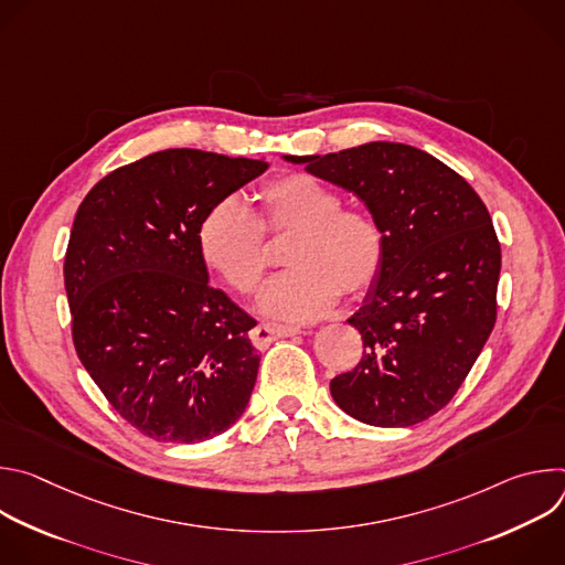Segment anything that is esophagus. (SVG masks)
I'll return each instance as SVG.
<instances>
[{
	"label": "esophagus",
	"mask_w": 565,
	"mask_h": 565,
	"mask_svg": "<svg viewBox=\"0 0 565 565\" xmlns=\"http://www.w3.org/2000/svg\"><path fill=\"white\" fill-rule=\"evenodd\" d=\"M301 331L295 329V327H279V324H268V321H264V324L255 327L250 338H253V344L257 349H266L270 342L279 340V338H292V335H299Z\"/></svg>",
	"instance_id": "34e87169"
}]
</instances>
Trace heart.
Segmentation results:
<instances>
[{
  "label": "heart",
  "instance_id": "obj_1",
  "mask_svg": "<svg viewBox=\"0 0 565 565\" xmlns=\"http://www.w3.org/2000/svg\"><path fill=\"white\" fill-rule=\"evenodd\" d=\"M255 216L234 196L207 207L199 223L201 259L238 295L259 290L266 275L264 232L290 234L284 262L262 295L264 315L308 324L327 315L340 292L364 295L384 266L386 238L380 221L362 207H344L340 192L306 172L279 177L262 188Z\"/></svg>",
  "mask_w": 565,
  "mask_h": 565
}]
</instances>
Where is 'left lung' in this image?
Returning <instances> with one entry per match:
<instances>
[{"label":"left lung","instance_id":"left-lung-1","mask_svg":"<svg viewBox=\"0 0 565 565\" xmlns=\"http://www.w3.org/2000/svg\"><path fill=\"white\" fill-rule=\"evenodd\" d=\"M353 192L380 221L384 266L349 319L360 364L331 380L338 407L373 427H412L456 395L497 321L501 244L471 185L431 153L375 140L284 156Z\"/></svg>","mask_w":565,"mask_h":565}]
</instances>
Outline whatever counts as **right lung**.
<instances>
[{
	"mask_svg": "<svg viewBox=\"0 0 565 565\" xmlns=\"http://www.w3.org/2000/svg\"><path fill=\"white\" fill-rule=\"evenodd\" d=\"M266 160L166 149L118 168L79 203L64 257L73 344L111 407L160 443H203L246 412L257 321L212 288L203 214Z\"/></svg>",
	"mask_w": 565,
	"mask_h": 565,
	"instance_id": "obj_1",
	"label": "right lung"
}]
</instances>
